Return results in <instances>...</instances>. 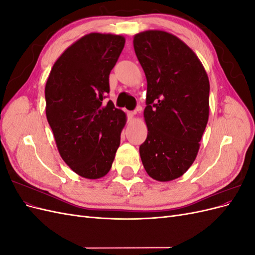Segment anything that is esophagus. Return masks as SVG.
I'll return each instance as SVG.
<instances>
[{"label": "esophagus", "instance_id": "obj_1", "mask_svg": "<svg viewBox=\"0 0 255 255\" xmlns=\"http://www.w3.org/2000/svg\"><path fill=\"white\" fill-rule=\"evenodd\" d=\"M134 115H135L134 112H128V121H130V120L134 118Z\"/></svg>", "mask_w": 255, "mask_h": 255}]
</instances>
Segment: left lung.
<instances>
[{
  "label": "left lung",
  "instance_id": "1",
  "mask_svg": "<svg viewBox=\"0 0 255 255\" xmlns=\"http://www.w3.org/2000/svg\"><path fill=\"white\" fill-rule=\"evenodd\" d=\"M133 43L148 83L141 161L152 179L169 182L197 157L210 115V81L195 52L170 33L145 30Z\"/></svg>",
  "mask_w": 255,
  "mask_h": 255
}]
</instances>
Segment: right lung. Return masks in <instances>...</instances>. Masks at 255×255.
<instances>
[{
  "instance_id": "obj_1",
  "label": "right lung",
  "mask_w": 255,
  "mask_h": 255,
  "mask_svg": "<svg viewBox=\"0 0 255 255\" xmlns=\"http://www.w3.org/2000/svg\"><path fill=\"white\" fill-rule=\"evenodd\" d=\"M125 43L121 35L83 36L57 58L45 84V115L58 152L85 179L109 173L120 145L127 115L103 101Z\"/></svg>"
}]
</instances>
